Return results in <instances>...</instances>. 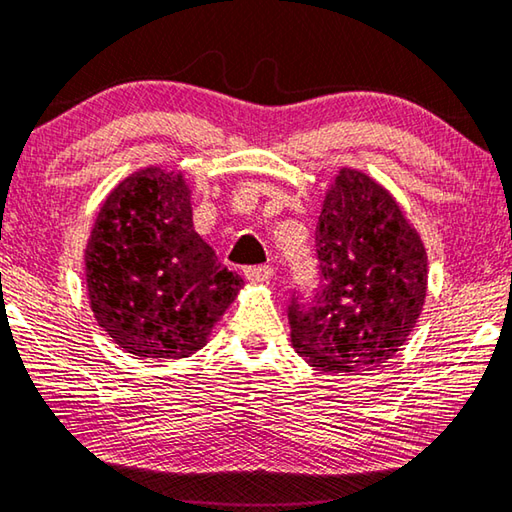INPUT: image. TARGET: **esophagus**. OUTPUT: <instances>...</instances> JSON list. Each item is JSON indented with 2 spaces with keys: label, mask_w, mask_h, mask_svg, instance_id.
Returning a JSON list of instances; mask_svg holds the SVG:
<instances>
[{
  "label": "esophagus",
  "mask_w": 512,
  "mask_h": 512,
  "mask_svg": "<svg viewBox=\"0 0 512 512\" xmlns=\"http://www.w3.org/2000/svg\"><path fill=\"white\" fill-rule=\"evenodd\" d=\"M245 276L251 283H267L274 276V270L270 265H251L245 270Z\"/></svg>",
  "instance_id": "1"
}]
</instances>
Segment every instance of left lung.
<instances>
[{"mask_svg": "<svg viewBox=\"0 0 512 512\" xmlns=\"http://www.w3.org/2000/svg\"><path fill=\"white\" fill-rule=\"evenodd\" d=\"M320 288L292 295V347L324 374L376 370L404 345L426 297V251L395 197L340 170L315 229Z\"/></svg>", "mask_w": 512, "mask_h": 512, "instance_id": "8db88e82", "label": "left lung"}]
</instances>
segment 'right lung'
<instances>
[{
  "instance_id": "1",
  "label": "right lung",
  "mask_w": 512,
  "mask_h": 512,
  "mask_svg": "<svg viewBox=\"0 0 512 512\" xmlns=\"http://www.w3.org/2000/svg\"><path fill=\"white\" fill-rule=\"evenodd\" d=\"M92 313L140 358H186L206 345L242 276L226 270L192 226L183 174L147 167L99 208L86 247Z\"/></svg>"
}]
</instances>
